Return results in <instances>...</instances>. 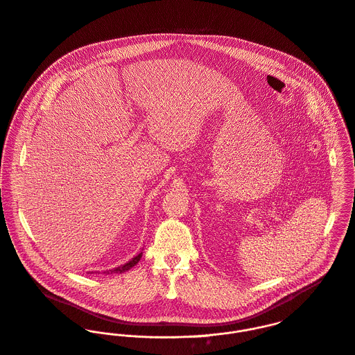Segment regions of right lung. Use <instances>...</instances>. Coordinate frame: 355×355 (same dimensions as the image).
Segmentation results:
<instances>
[{
    "mask_svg": "<svg viewBox=\"0 0 355 355\" xmlns=\"http://www.w3.org/2000/svg\"><path fill=\"white\" fill-rule=\"evenodd\" d=\"M142 252L140 254H137L135 258H132L128 263H125V265H121L119 268H115V269H111V270H107V272H104V273H107V275H112V273H125V272H128V270H130L133 266H136L137 263H139V261L141 259Z\"/></svg>",
    "mask_w": 355,
    "mask_h": 355,
    "instance_id": "1",
    "label": "right lung"
}]
</instances>
